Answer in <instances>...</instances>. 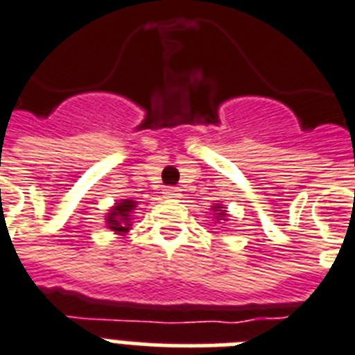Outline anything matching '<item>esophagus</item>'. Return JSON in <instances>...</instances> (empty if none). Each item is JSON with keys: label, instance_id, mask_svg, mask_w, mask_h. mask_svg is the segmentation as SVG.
<instances>
[{"label": "esophagus", "instance_id": "obj_1", "mask_svg": "<svg viewBox=\"0 0 355 355\" xmlns=\"http://www.w3.org/2000/svg\"><path fill=\"white\" fill-rule=\"evenodd\" d=\"M164 196L166 198H178L180 196V189L178 187H166L164 189Z\"/></svg>", "mask_w": 355, "mask_h": 355}]
</instances>
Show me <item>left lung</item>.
I'll return each mask as SVG.
<instances>
[{
    "label": "left lung",
    "mask_w": 355,
    "mask_h": 355,
    "mask_svg": "<svg viewBox=\"0 0 355 355\" xmlns=\"http://www.w3.org/2000/svg\"><path fill=\"white\" fill-rule=\"evenodd\" d=\"M213 211H214V218H216V220H223V222H225L227 211H225V207H222V204L213 205Z\"/></svg>",
    "instance_id": "1"
}]
</instances>
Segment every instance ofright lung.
<instances>
[{"mask_svg":"<svg viewBox=\"0 0 355 355\" xmlns=\"http://www.w3.org/2000/svg\"><path fill=\"white\" fill-rule=\"evenodd\" d=\"M135 207V200H126L124 198V200L115 202V205L106 214V227L112 229L113 233L119 234V236H124L132 227V216Z\"/></svg>","mask_w":355,"mask_h":355,"instance_id":"obj_1","label":"right lung"}]
</instances>
